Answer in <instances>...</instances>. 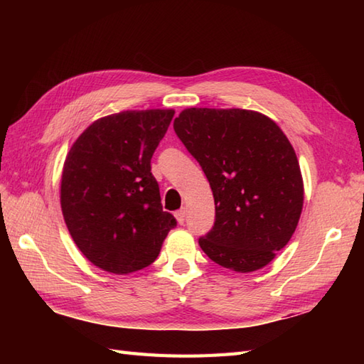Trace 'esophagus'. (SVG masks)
Instances as JSON below:
<instances>
[{"label":"esophagus","mask_w":364,"mask_h":364,"mask_svg":"<svg viewBox=\"0 0 364 364\" xmlns=\"http://www.w3.org/2000/svg\"><path fill=\"white\" fill-rule=\"evenodd\" d=\"M175 218H176L178 223H180V225H183L184 220H186V211H184V210H178V211L175 213Z\"/></svg>","instance_id":"obj_1"}]
</instances>
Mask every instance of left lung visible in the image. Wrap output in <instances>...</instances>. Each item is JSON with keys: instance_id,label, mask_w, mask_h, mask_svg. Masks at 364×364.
Listing matches in <instances>:
<instances>
[{"instance_id": "left-lung-1", "label": "left lung", "mask_w": 364, "mask_h": 364, "mask_svg": "<svg viewBox=\"0 0 364 364\" xmlns=\"http://www.w3.org/2000/svg\"><path fill=\"white\" fill-rule=\"evenodd\" d=\"M173 129L210 181L215 220L198 239L208 258L235 272L267 266L289 242L304 180L288 137L264 114L189 107Z\"/></svg>"}]
</instances>
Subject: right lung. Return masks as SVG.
<instances>
[{
	"label": "right lung",
	"instance_id": "obj_1",
	"mask_svg": "<svg viewBox=\"0 0 364 364\" xmlns=\"http://www.w3.org/2000/svg\"><path fill=\"white\" fill-rule=\"evenodd\" d=\"M173 109L123 111L98 119L68 151L60 208L75 244L92 264L131 274L158 258L176 227L162 211L151 156Z\"/></svg>",
	"mask_w": 364,
	"mask_h": 364
}]
</instances>
